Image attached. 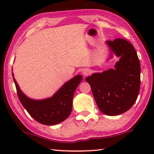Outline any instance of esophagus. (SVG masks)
<instances>
[{
    "label": "esophagus",
    "instance_id": "obj_1",
    "mask_svg": "<svg viewBox=\"0 0 154 154\" xmlns=\"http://www.w3.org/2000/svg\"><path fill=\"white\" fill-rule=\"evenodd\" d=\"M82 72V74L83 75V76L85 77L88 76V75L91 73V71L89 69H88V68H85V69H83Z\"/></svg>",
    "mask_w": 154,
    "mask_h": 154
}]
</instances>
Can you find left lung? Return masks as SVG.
Wrapping results in <instances>:
<instances>
[{"instance_id": "obj_1", "label": "left lung", "mask_w": 154, "mask_h": 154, "mask_svg": "<svg viewBox=\"0 0 154 154\" xmlns=\"http://www.w3.org/2000/svg\"><path fill=\"white\" fill-rule=\"evenodd\" d=\"M111 56L119 57L114 69L93 73L85 78L98 109L114 116L124 113L136 102L140 90V64L131 43L123 38L106 41Z\"/></svg>"}]
</instances>
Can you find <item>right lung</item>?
Segmentation results:
<instances>
[{
    "mask_svg": "<svg viewBox=\"0 0 154 154\" xmlns=\"http://www.w3.org/2000/svg\"><path fill=\"white\" fill-rule=\"evenodd\" d=\"M12 75L14 77L13 72ZM82 78L81 75H76L65 83L51 97L42 100L28 97L20 90L14 77V81L18 98L30 116L41 124L52 126L61 123L70 116L74 93Z\"/></svg>",
    "mask_w": 154,
    "mask_h": 154,
    "instance_id": "obj_1",
    "label": "right lung"
}]
</instances>
